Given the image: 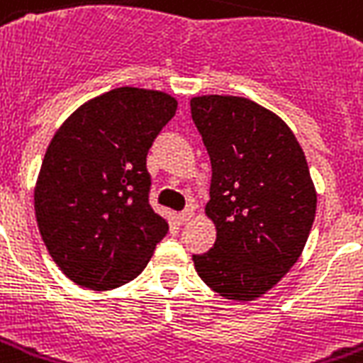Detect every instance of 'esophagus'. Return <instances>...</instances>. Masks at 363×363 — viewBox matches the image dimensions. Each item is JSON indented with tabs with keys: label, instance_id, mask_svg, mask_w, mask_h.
<instances>
[{
	"label": "esophagus",
	"instance_id": "esophagus-1",
	"mask_svg": "<svg viewBox=\"0 0 363 363\" xmlns=\"http://www.w3.org/2000/svg\"><path fill=\"white\" fill-rule=\"evenodd\" d=\"M192 217H194L192 209H186V211H182L177 215V220H179V225H186L188 220H192Z\"/></svg>",
	"mask_w": 363,
	"mask_h": 363
}]
</instances>
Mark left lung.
<instances>
[{
  "mask_svg": "<svg viewBox=\"0 0 363 363\" xmlns=\"http://www.w3.org/2000/svg\"><path fill=\"white\" fill-rule=\"evenodd\" d=\"M211 160L206 215L217 240L192 255L196 272L220 297L255 301L297 262L316 217L308 163L286 121L232 95L190 101Z\"/></svg>",
  "mask_w": 363,
  "mask_h": 363,
  "instance_id": "8db88e82",
  "label": "left lung"
}]
</instances>
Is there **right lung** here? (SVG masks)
<instances>
[{
  "mask_svg": "<svg viewBox=\"0 0 363 363\" xmlns=\"http://www.w3.org/2000/svg\"><path fill=\"white\" fill-rule=\"evenodd\" d=\"M163 91L118 87L83 102L55 133L34 188L35 220L74 284L108 291L137 278L169 225L148 203L146 154L175 116Z\"/></svg>",
  "mask_w": 363,
  "mask_h": 363,
  "instance_id": "obj_1",
  "label": "right lung"
}]
</instances>
